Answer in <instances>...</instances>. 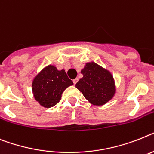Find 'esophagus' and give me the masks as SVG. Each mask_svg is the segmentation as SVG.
Masks as SVG:
<instances>
[{
	"label": "esophagus",
	"mask_w": 154,
	"mask_h": 154,
	"mask_svg": "<svg viewBox=\"0 0 154 154\" xmlns=\"http://www.w3.org/2000/svg\"><path fill=\"white\" fill-rule=\"evenodd\" d=\"M73 84H74V85H76V83H77V81H78V78H75V79H73Z\"/></svg>",
	"instance_id": "1"
}]
</instances>
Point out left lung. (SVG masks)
I'll return each instance as SVG.
<instances>
[{"label":"left lung","instance_id":"1","mask_svg":"<svg viewBox=\"0 0 154 154\" xmlns=\"http://www.w3.org/2000/svg\"><path fill=\"white\" fill-rule=\"evenodd\" d=\"M81 73L83 77L76 84V88L91 104L104 105L113 98L116 88L109 71L95 63H88Z\"/></svg>","mask_w":154,"mask_h":154}]
</instances>
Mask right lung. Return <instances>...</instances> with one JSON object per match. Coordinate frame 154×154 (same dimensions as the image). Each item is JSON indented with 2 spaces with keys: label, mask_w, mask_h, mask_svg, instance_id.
Segmentation results:
<instances>
[{
  "label": "right lung",
  "mask_w": 154,
  "mask_h": 154,
  "mask_svg": "<svg viewBox=\"0 0 154 154\" xmlns=\"http://www.w3.org/2000/svg\"><path fill=\"white\" fill-rule=\"evenodd\" d=\"M73 85L64 69L58 70L56 67L50 65L33 79L32 90L36 100L42 106L50 108L61 100L64 90Z\"/></svg>",
  "instance_id": "1"
}]
</instances>
